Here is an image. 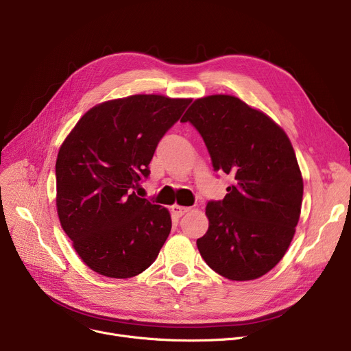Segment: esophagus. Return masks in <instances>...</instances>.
<instances>
[{
  "instance_id": "esophagus-1",
  "label": "esophagus",
  "mask_w": 351,
  "mask_h": 351,
  "mask_svg": "<svg viewBox=\"0 0 351 351\" xmlns=\"http://www.w3.org/2000/svg\"><path fill=\"white\" fill-rule=\"evenodd\" d=\"M171 210H172V213L176 216V217H182L183 215L185 213H188L191 209L189 208H185V206H179V205H173L172 208H171Z\"/></svg>"
}]
</instances>
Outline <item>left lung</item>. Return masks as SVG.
I'll list each match as a JSON object with an SVG mask.
<instances>
[{
    "mask_svg": "<svg viewBox=\"0 0 351 351\" xmlns=\"http://www.w3.org/2000/svg\"><path fill=\"white\" fill-rule=\"evenodd\" d=\"M180 122L197 129L215 171L234 179L223 200L206 206L200 256L229 280L261 278L282 261L300 217L303 178L290 139L262 110L232 95L196 99Z\"/></svg>",
    "mask_w": 351,
    "mask_h": 351,
    "instance_id": "1",
    "label": "left lung"
}]
</instances>
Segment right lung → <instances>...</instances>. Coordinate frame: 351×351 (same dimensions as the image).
Segmentation results:
<instances>
[{
	"instance_id": "1",
	"label": "right lung",
	"mask_w": 351,
	"mask_h": 351,
	"mask_svg": "<svg viewBox=\"0 0 351 351\" xmlns=\"http://www.w3.org/2000/svg\"><path fill=\"white\" fill-rule=\"evenodd\" d=\"M191 99L132 95L102 102L78 121L60 147L57 210L84 263L128 279L149 267L172 228L166 208L132 191L151 173L162 136Z\"/></svg>"
}]
</instances>
